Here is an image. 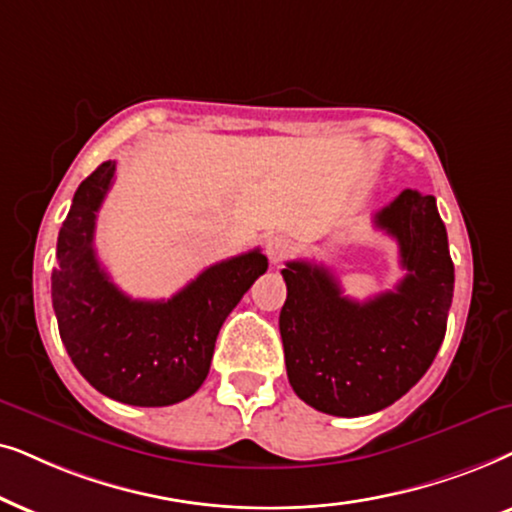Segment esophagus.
<instances>
[{
    "instance_id": "34e87169",
    "label": "esophagus",
    "mask_w": 512,
    "mask_h": 512,
    "mask_svg": "<svg viewBox=\"0 0 512 512\" xmlns=\"http://www.w3.org/2000/svg\"><path fill=\"white\" fill-rule=\"evenodd\" d=\"M292 250H295V243H292V238H288V236L276 234V236L267 238V257L274 264L283 262Z\"/></svg>"
}]
</instances>
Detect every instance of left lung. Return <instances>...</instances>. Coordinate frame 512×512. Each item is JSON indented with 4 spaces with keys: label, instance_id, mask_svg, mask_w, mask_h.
<instances>
[{
    "label": "left lung",
    "instance_id": "1",
    "mask_svg": "<svg viewBox=\"0 0 512 512\" xmlns=\"http://www.w3.org/2000/svg\"><path fill=\"white\" fill-rule=\"evenodd\" d=\"M407 271L395 290L356 302L325 267L295 260L278 327L292 391L332 417H363L403 398L431 367L447 330L454 264L433 196L405 189L374 215Z\"/></svg>",
    "mask_w": 512,
    "mask_h": 512
}]
</instances>
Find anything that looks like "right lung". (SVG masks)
<instances>
[{
  "instance_id": "add662e5",
  "label": "right lung",
  "mask_w": 512,
  "mask_h": 512,
  "mask_svg": "<svg viewBox=\"0 0 512 512\" xmlns=\"http://www.w3.org/2000/svg\"><path fill=\"white\" fill-rule=\"evenodd\" d=\"M105 161L81 182L58 234L51 299L72 363L95 391L135 407H166L199 391L231 309L267 271L260 248L208 267L177 295L142 302L109 281L93 248L95 217L114 180Z\"/></svg>"
}]
</instances>
